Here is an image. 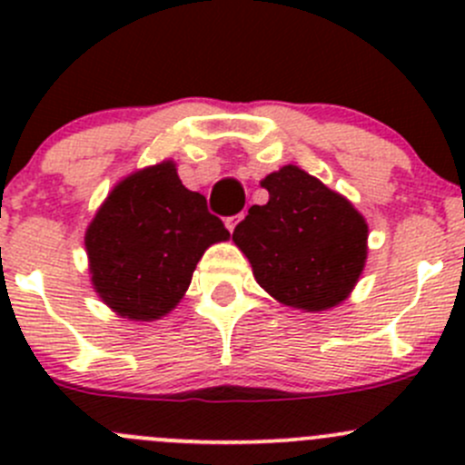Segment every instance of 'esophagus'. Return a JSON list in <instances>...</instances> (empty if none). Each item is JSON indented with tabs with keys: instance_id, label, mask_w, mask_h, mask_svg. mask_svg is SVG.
Segmentation results:
<instances>
[{
	"instance_id": "obj_1",
	"label": "esophagus",
	"mask_w": 465,
	"mask_h": 465,
	"mask_svg": "<svg viewBox=\"0 0 465 465\" xmlns=\"http://www.w3.org/2000/svg\"><path fill=\"white\" fill-rule=\"evenodd\" d=\"M245 218V213H238V215H232V218H227L224 220V224H227V229L229 232H233V229H236V224L241 223V220Z\"/></svg>"
}]
</instances>
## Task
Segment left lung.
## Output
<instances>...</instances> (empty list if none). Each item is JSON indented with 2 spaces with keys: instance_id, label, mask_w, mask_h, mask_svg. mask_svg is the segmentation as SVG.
Instances as JSON below:
<instances>
[{
  "instance_id": "obj_1",
  "label": "left lung",
  "mask_w": 465,
  "mask_h": 465,
  "mask_svg": "<svg viewBox=\"0 0 465 465\" xmlns=\"http://www.w3.org/2000/svg\"><path fill=\"white\" fill-rule=\"evenodd\" d=\"M261 186L270 200L252 206L232 236L254 279L270 297L297 311L340 306L367 262L364 215L292 163L270 173Z\"/></svg>"
}]
</instances>
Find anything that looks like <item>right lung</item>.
Returning a JSON list of instances; mask_svg holds the SVG:
<instances>
[{"mask_svg":"<svg viewBox=\"0 0 465 465\" xmlns=\"http://www.w3.org/2000/svg\"><path fill=\"white\" fill-rule=\"evenodd\" d=\"M223 241V220L166 159L130 173L98 206L85 232L92 285L124 320L154 322L180 303L198 261Z\"/></svg>","mask_w":465,"mask_h":465,"instance_id":"1","label":"right lung"}]
</instances>
